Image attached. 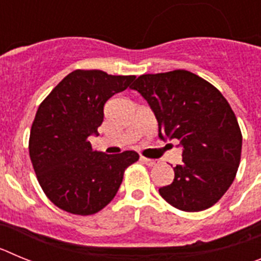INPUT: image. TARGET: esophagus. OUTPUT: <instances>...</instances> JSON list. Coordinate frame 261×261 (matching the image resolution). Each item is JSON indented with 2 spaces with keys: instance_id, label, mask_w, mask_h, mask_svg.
Returning <instances> with one entry per match:
<instances>
[{
  "instance_id": "obj_1",
  "label": "esophagus",
  "mask_w": 261,
  "mask_h": 261,
  "mask_svg": "<svg viewBox=\"0 0 261 261\" xmlns=\"http://www.w3.org/2000/svg\"><path fill=\"white\" fill-rule=\"evenodd\" d=\"M141 161L145 163V165L149 166V167H153V166L156 165L155 159H150V158H145V156H141Z\"/></svg>"
}]
</instances>
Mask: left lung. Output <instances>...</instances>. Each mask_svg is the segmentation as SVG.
<instances>
[{"instance_id": "obj_1", "label": "left lung", "mask_w": 261, "mask_h": 261, "mask_svg": "<svg viewBox=\"0 0 261 261\" xmlns=\"http://www.w3.org/2000/svg\"><path fill=\"white\" fill-rule=\"evenodd\" d=\"M130 89L153 111L159 138L177 140L181 149L174 181L159 195L184 212L211 208L229 190L241 162L242 133L227 100L187 70L140 75Z\"/></svg>"}]
</instances>
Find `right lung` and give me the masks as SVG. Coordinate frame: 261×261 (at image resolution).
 Returning a JSON list of instances; mask_svg holds the SVG:
<instances>
[{
    "label": "right lung",
    "instance_id": "obj_1",
    "mask_svg": "<svg viewBox=\"0 0 261 261\" xmlns=\"http://www.w3.org/2000/svg\"><path fill=\"white\" fill-rule=\"evenodd\" d=\"M135 75L102 70H74L50 91L36 112L30 133V158L48 199L62 211L89 216L116 196L124 170L138 161L126 150H93L105 105L132 84Z\"/></svg>",
    "mask_w": 261,
    "mask_h": 261
}]
</instances>
